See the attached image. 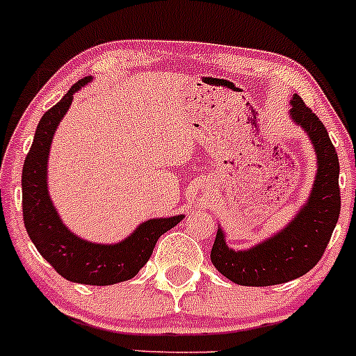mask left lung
Wrapping results in <instances>:
<instances>
[{"label":"left lung","instance_id":"1","mask_svg":"<svg viewBox=\"0 0 356 356\" xmlns=\"http://www.w3.org/2000/svg\"><path fill=\"white\" fill-rule=\"evenodd\" d=\"M289 118L305 131L314 147L313 188L284 229L249 249L235 250L227 245L225 232L218 225L210 257L218 273L235 284L274 286L301 277L318 264L337 227L341 209L337 149L325 124L298 94L291 99Z\"/></svg>","mask_w":356,"mask_h":356}]
</instances>
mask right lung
Segmentation results:
<instances>
[{"instance_id":"1","label":"right lung","mask_w":356,"mask_h":356,"mask_svg":"<svg viewBox=\"0 0 356 356\" xmlns=\"http://www.w3.org/2000/svg\"><path fill=\"white\" fill-rule=\"evenodd\" d=\"M90 82V75L75 82L60 102L40 119L22 173L23 220L38 252L62 277L79 284L111 286L133 279L151 257L158 238L181 222L185 215L149 218L115 243L86 241L60 218L49 193L50 146L74 94Z\"/></svg>"}]
</instances>
